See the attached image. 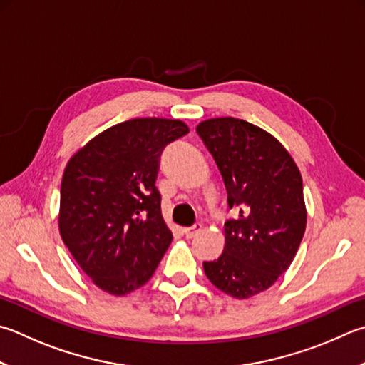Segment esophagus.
<instances>
[{
  "mask_svg": "<svg viewBox=\"0 0 365 365\" xmlns=\"http://www.w3.org/2000/svg\"><path fill=\"white\" fill-rule=\"evenodd\" d=\"M201 228H202V225L201 223H196V225H193V227L183 228V233H185V236H187V237H193V236H196L197 233H200Z\"/></svg>",
  "mask_w": 365,
  "mask_h": 365,
  "instance_id": "obj_1",
  "label": "esophagus"
}]
</instances>
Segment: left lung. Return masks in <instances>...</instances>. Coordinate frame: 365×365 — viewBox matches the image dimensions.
<instances>
[{"label": "left lung", "mask_w": 365, "mask_h": 365, "mask_svg": "<svg viewBox=\"0 0 365 365\" xmlns=\"http://www.w3.org/2000/svg\"><path fill=\"white\" fill-rule=\"evenodd\" d=\"M220 170L235 218L225 222V249L204 262L222 292L249 298L273 286L300 246L307 227L300 170L268 132L244 119L215 118L196 128Z\"/></svg>", "instance_id": "left-lung-1"}]
</instances>
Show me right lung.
<instances>
[{
  "label": "right lung",
  "instance_id": "obj_1",
  "mask_svg": "<svg viewBox=\"0 0 365 365\" xmlns=\"http://www.w3.org/2000/svg\"><path fill=\"white\" fill-rule=\"evenodd\" d=\"M178 119L137 118L103 130L71 158L61 188V236L97 287H142L172 241L156 188L160 156L188 134Z\"/></svg>",
  "mask_w": 365,
  "mask_h": 365
}]
</instances>
